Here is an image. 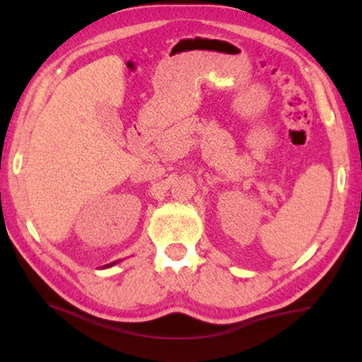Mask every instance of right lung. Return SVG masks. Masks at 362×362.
I'll use <instances>...</instances> for the list:
<instances>
[{"instance_id":"add662e5","label":"right lung","mask_w":362,"mask_h":362,"mask_svg":"<svg viewBox=\"0 0 362 362\" xmlns=\"http://www.w3.org/2000/svg\"><path fill=\"white\" fill-rule=\"evenodd\" d=\"M116 262H119V261H116ZM116 262H111V264H106V266H105V267H111V266H114V264H116Z\"/></svg>"}]
</instances>
